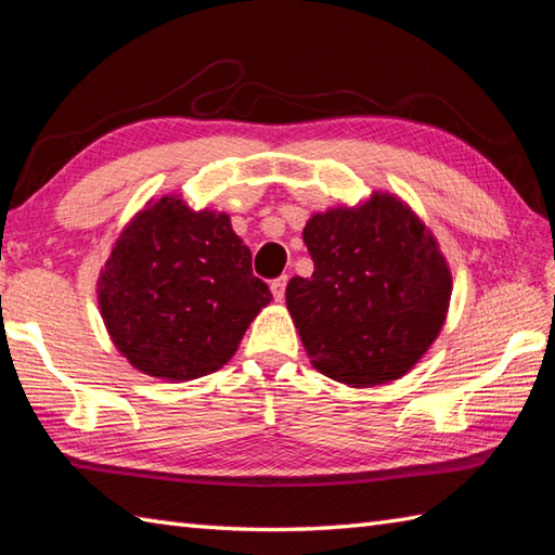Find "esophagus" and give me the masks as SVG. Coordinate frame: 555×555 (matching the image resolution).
I'll use <instances>...</instances> for the list:
<instances>
[{
  "instance_id": "obj_1",
  "label": "esophagus",
  "mask_w": 555,
  "mask_h": 555,
  "mask_svg": "<svg viewBox=\"0 0 555 555\" xmlns=\"http://www.w3.org/2000/svg\"><path fill=\"white\" fill-rule=\"evenodd\" d=\"M286 284H288L286 276H279L276 281H271V296H274L276 302L284 300V296H286Z\"/></svg>"
}]
</instances>
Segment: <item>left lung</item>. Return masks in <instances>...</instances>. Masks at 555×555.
Wrapping results in <instances>:
<instances>
[{
    "instance_id": "1",
    "label": "left lung",
    "mask_w": 555,
    "mask_h": 555,
    "mask_svg": "<svg viewBox=\"0 0 555 555\" xmlns=\"http://www.w3.org/2000/svg\"><path fill=\"white\" fill-rule=\"evenodd\" d=\"M310 279L286 286V308L314 370L350 388L405 376L441 334L453 276L412 207L374 191L314 211L302 229Z\"/></svg>"
}]
</instances>
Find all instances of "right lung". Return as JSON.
I'll return each mask as SVG.
<instances>
[{"instance_id": "obj_1", "label": "right lung", "mask_w": 555, "mask_h": 555, "mask_svg": "<svg viewBox=\"0 0 555 555\" xmlns=\"http://www.w3.org/2000/svg\"><path fill=\"white\" fill-rule=\"evenodd\" d=\"M269 300L227 211L193 209L176 193L135 211L98 279L116 350L133 370L169 382L221 370Z\"/></svg>"}]
</instances>
